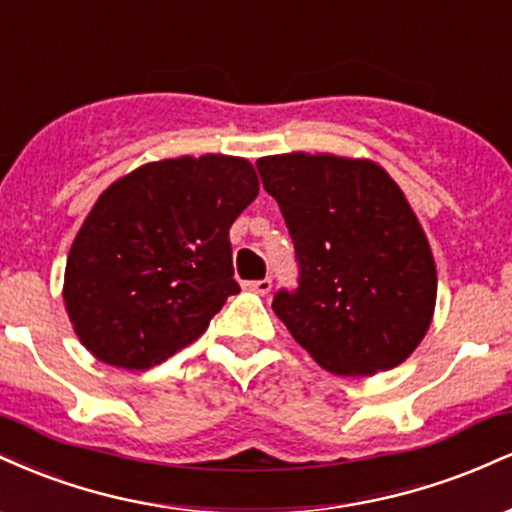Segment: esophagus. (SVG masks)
<instances>
[{
	"instance_id": "obj_1",
	"label": "esophagus",
	"mask_w": 512,
	"mask_h": 512,
	"mask_svg": "<svg viewBox=\"0 0 512 512\" xmlns=\"http://www.w3.org/2000/svg\"><path fill=\"white\" fill-rule=\"evenodd\" d=\"M245 289H248V291H255V293H260V296H264V293H269V289H272V279L245 281Z\"/></svg>"
}]
</instances>
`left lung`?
<instances>
[{
	"label": "left lung",
	"mask_w": 512,
	"mask_h": 512,
	"mask_svg": "<svg viewBox=\"0 0 512 512\" xmlns=\"http://www.w3.org/2000/svg\"><path fill=\"white\" fill-rule=\"evenodd\" d=\"M279 204L298 286L272 308L298 344L337 375L399 366L436 305L431 248L397 182L370 161L286 154L257 161Z\"/></svg>",
	"instance_id": "left-lung-1"
}]
</instances>
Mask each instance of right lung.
I'll return each instance as SVG.
<instances>
[{"label": "right lung", "mask_w": 512, "mask_h": 512, "mask_svg": "<svg viewBox=\"0 0 512 512\" xmlns=\"http://www.w3.org/2000/svg\"><path fill=\"white\" fill-rule=\"evenodd\" d=\"M260 182L245 158L182 156L113 182L86 216L64 303L98 361L146 370L209 327L233 279L231 231Z\"/></svg>", "instance_id": "obj_1"}]
</instances>
